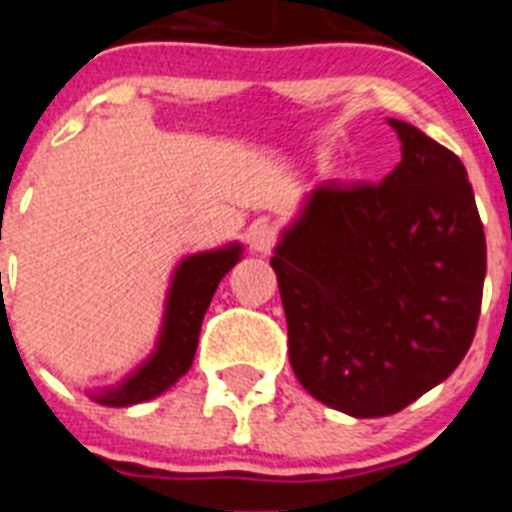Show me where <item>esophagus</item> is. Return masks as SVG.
Listing matches in <instances>:
<instances>
[{
	"label": "esophagus",
	"mask_w": 512,
	"mask_h": 512,
	"mask_svg": "<svg viewBox=\"0 0 512 512\" xmlns=\"http://www.w3.org/2000/svg\"><path fill=\"white\" fill-rule=\"evenodd\" d=\"M246 241H248V248H251L253 253L266 256V253H271V248L277 246V230L266 223H256L248 228Z\"/></svg>",
	"instance_id": "34e87169"
}]
</instances>
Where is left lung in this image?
I'll return each instance as SVG.
<instances>
[{
  "instance_id": "1",
  "label": "left lung",
  "mask_w": 512,
  "mask_h": 512,
  "mask_svg": "<svg viewBox=\"0 0 512 512\" xmlns=\"http://www.w3.org/2000/svg\"><path fill=\"white\" fill-rule=\"evenodd\" d=\"M402 161L382 184L323 182L271 256L289 364L315 400L354 418L400 413L472 346L485 230L459 156L387 120Z\"/></svg>"
}]
</instances>
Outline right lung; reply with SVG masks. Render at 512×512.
<instances>
[{"label":"right lung","instance_id":"add662e5","mask_svg":"<svg viewBox=\"0 0 512 512\" xmlns=\"http://www.w3.org/2000/svg\"><path fill=\"white\" fill-rule=\"evenodd\" d=\"M241 259L243 246L235 241L184 256L171 271L161 330L148 359L140 361L120 382L87 390V395L104 408H130L174 387L192 366L200 343L202 318L217 284Z\"/></svg>","mask_w":512,"mask_h":512}]
</instances>
